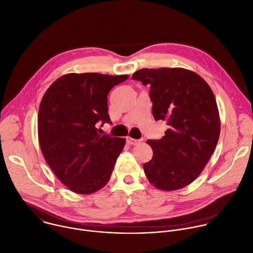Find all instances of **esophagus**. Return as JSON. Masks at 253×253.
I'll list each match as a JSON object with an SVG mask.
<instances>
[{"label": "esophagus", "instance_id": "34e87169", "mask_svg": "<svg viewBox=\"0 0 253 253\" xmlns=\"http://www.w3.org/2000/svg\"><path fill=\"white\" fill-rule=\"evenodd\" d=\"M126 142H127L129 145H136V144L140 143L141 140H140V139H134V138H131V137L128 136V137L126 138Z\"/></svg>", "mask_w": 253, "mask_h": 253}]
</instances>
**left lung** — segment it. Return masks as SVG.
I'll return each instance as SVG.
<instances>
[{
  "label": "left lung",
  "mask_w": 253,
  "mask_h": 253,
  "mask_svg": "<svg viewBox=\"0 0 253 253\" xmlns=\"http://www.w3.org/2000/svg\"><path fill=\"white\" fill-rule=\"evenodd\" d=\"M132 79L150 86L153 118L168 126L162 138L146 141L153 156L144 173L159 190L184 188L201 174L218 141L214 95L200 75L184 68H143Z\"/></svg>",
  "instance_id": "8db88e82"
}]
</instances>
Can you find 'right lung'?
<instances>
[{
	"instance_id": "1",
	"label": "right lung",
	"mask_w": 253,
	"mask_h": 253,
	"mask_svg": "<svg viewBox=\"0 0 253 253\" xmlns=\"http://www.w3.org/2000/svg\"><path fill=\"white\" fill-rule=\"evenodd\" d=\"M128 75L69 73L55 80L40 105L39 141L45 161L72 192L95 193L110 180L126 138L100 134L111 123L108 94Z\"/></svg>"
}]
</instances>
